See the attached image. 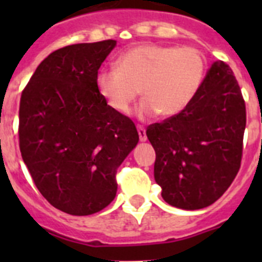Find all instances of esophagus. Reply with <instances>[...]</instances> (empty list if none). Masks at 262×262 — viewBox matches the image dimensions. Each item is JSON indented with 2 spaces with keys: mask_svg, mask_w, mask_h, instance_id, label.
Segmentation results:
<instances>
[{
  "mask_svg": "<svg viewBox=\"0 0 262 262\" xmlns=\"http://www.w3.org/2000/svg\"><path fill=\"white\" fill-rule=\"evenodd\" d=\"M138 133H139V139H140V142H145V140H147V134H145V128H144V127L139 124V126H138Z\"/></svg>",
  "mask_w": 262,
  "mask_h": 262,
  "instance_id": "34e87169",
  "label": "esophagus"
}]
</instances>
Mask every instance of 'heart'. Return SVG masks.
<instances>
[{
    "instance_id": "heart-1",
    "label": "heart",
    "mask_w": 262,
    "mask_h": 262,
    "mask_svg": "<svg viewBox=\"0 0 262 262\" xmlns=\"http://www.w3.org/2000/svg\"><path fill=\"white\" fill-rule=\"evenodd\" d=\"M207 72L205 53L194 47L140 45L122 53L117 67L97 76V90L119 114H127L143 89L142 119L178 115L200 92Z\"/></svg>"
}]
</instances>
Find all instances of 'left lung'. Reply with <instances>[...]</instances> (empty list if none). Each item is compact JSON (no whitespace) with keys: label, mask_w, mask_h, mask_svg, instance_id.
I'll use <instances>...</instances> for the list:
<instances>
[{"label":"left lung","mask_w":262,"mask_h":262,"mask_svg":"<svg viewBox=\"0 0 262 262\" xmlns=\"http://www.w3.org/2000/svg\"><path fill=\"white\" fill-rule=\"evenodd\" d=\"M245 123L239 84L228 64L215 61L190 105L147 128L164 201L200 210L219 200L239 172Z\"/></svg>","instance_id":"1"}]
</instances>
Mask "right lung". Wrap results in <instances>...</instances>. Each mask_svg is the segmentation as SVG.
<instances>
[{"instance_id":"obj_1","label":"right lung","mask_w":262,"mask_h":262,"mask_svg":"<svg viewBox=\"0 0 262 262\" xmlns=\"http://www.w3.org/2000/svg\"><path fill=\"white\" fill-rule=\"evenodd\" d=\"M117 40L53 51L39 64L19 102V149L34 184L60 211L90 215L117 194V169L139 142L135 124L97 90Z\"/></svg>"}]
</instances>
